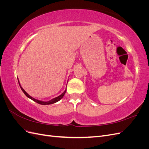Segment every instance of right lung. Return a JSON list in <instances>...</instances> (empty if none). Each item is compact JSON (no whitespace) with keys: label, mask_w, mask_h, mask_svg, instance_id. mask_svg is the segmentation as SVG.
<instances>
[{"label":"right lung","mask_w":149,"mask_h":149,"mask_svg":"<svg viewBox=\"0 0 149 149\" xmlns=\"http://www.w3.org/2000/svg\"><path fill=\"white\" fill-rule=\"evenodd\" d=\"M18 81H19V85H20V88H21V89H22V91L24 92V93L25 94V96H26V97H28L29 98H30V99H31V100H33V101H35V102H37V103H38V104H42V105H48V104H54V103H55V102H58V101H59L63 97V96L65 95V93H66V89H65V91L63 93L61 94H60V96H58V97H55V98H53V99H52V100H50V101H40V100H36V99H35V98H33V97H32L31 96H30L29 94L26 93L25 90L22 88V87L21 86V85H20V83H19V81L18 80Z\"/></svg>","instance_id":"obj_1"}]
</instances>
